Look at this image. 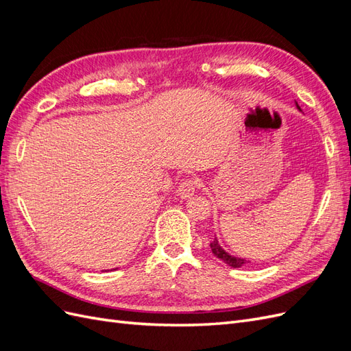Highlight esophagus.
<instances>
[{
	"mask_svg": "<svg viewBox=\"0 0 351 351\" xmlns=\"http://www.w3.org/2000/svg\"><path fill=\"white\" fill-rule=\"evenodd\" d=\"M196 190V182L192 178L184 180L183 183H180V186L177 187V196L182 197V199H187L195 193Z\"/></svg>",
	"mask_w": 351,
	"mask_h": 351,
	"instance_id": "1",
	"label": "esophagus"
}]
</instances>
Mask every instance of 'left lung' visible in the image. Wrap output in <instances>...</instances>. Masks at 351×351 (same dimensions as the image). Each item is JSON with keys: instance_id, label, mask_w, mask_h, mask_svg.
I'll list each match as a JSON object with an SVG mask.
<instances>
[{"instance_id": "obj_1", "label": "left lung", "mask_w": 351, "mask_h": 351, "mask_svg": "<svg viewBox=\"0 0 351 351\" xmlns=\"http://www.w3.org/2000/svg\"><path fill=\"white\" fill-rule=\"evenodd\" d=\"M294 104H295V108L299 110V111H302L300 107H299V104H297L295 101H294ZM209 246H210L212 253H214V256L218 258L219 261H222L224 263H227L228 267H231V268H241L243 265H246V263L250 262V261H246L244 258H239V256H234V254L228 253L224 247L221 246L217 237H214V240H212V243L209 244Z\"/></svg>"}]
</instances>
